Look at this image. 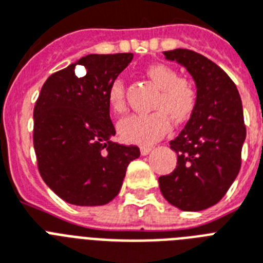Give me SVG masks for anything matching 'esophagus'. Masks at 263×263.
<instances>
[{
	"instance_id": "1",
	"label": "esophagus",
	"mask_w": 263,
	"mask_h": 263,
	"mask_svg": "<svg viewBox=\"0 0 263 263\" xmlns=\"http://www.w3.org/2000/svg\"><path fill=\"white\" fill-rule=\"evenodd\" d=\"M152 150L153 146H142V147H140V154H142V156H147Z\"/></svg>"
}]
</instances>
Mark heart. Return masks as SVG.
Returning a JSON list of instances; mask_svg holds the SVG:
<instances>
[{"label": "heart", "instance_id": "b5f03b06", "mask_svg": "<svg viewBox=\"0 0 263 263\" xmlns=\"http://www.w3.org/2000/svg\"><path fill=\"white\" fill-rule=\"evenodd\" d=\"M146 75L160 88V94L153 103L152 113L132 115L119 124L120 136L125 142L150 144L166 134L171 128V117L176 123H183L195 111L198 105V90L191 80L180 78L177 69L166 64H153L146 68ZM107 102L111 110L124 113L125 83L117 78L107 91Z\"/></svg>", "mask_w": 263, "mask_h": 263}]
</instances>
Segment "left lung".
<instances>
[{
	"mask_svg": "<svg viewBox=\"0 0 263 263\" xmlns=\"http://www.w3.org/2000/svg\"><path fill=\"white\" fill-rule=\"evenodd\" d=\"M187 68L198 88V105L184 129L171 140L175 171L158 179L169 203L199 212L222 199L236 179L246 139L243 106L236 84L212 60L188 50L164 51Z\"/></svg>",
	"mask_w": 263,
	"mask_h": 263,
	"instance_id": "1",
	"label": "left lung"
}]
</instances>
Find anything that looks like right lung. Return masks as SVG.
Wrapping results in <instances>:
<instances>
[{
    "label": "right lung",
    "mask_w": 263,
    "mask_h": 263,
    "mask_svg": "<svg viewBox=\"0 0 263 263\" xmlns=\"http://www.w3.org/2000/svg\"><path fill=\"white\" fill-rule=\"evenodd\" d=\"M132 53L88 54L49 76L34 107L38 171L51 191L78 206H101L117 196L138 146L111 142L107 91ZM76 65L86 73L74 75Z\"/></svg>",
    "instance_id": "add662e5"
}]
</instances>
